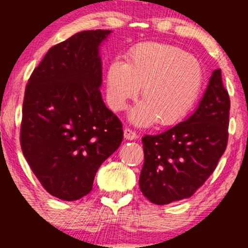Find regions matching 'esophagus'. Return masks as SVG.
<instances>
[{
    "instance_id": "obj_1",
    "label": "esophagus",
    "mask_w": 248,
    "mask_h": 248,
    "mask_svg": "<svg viewBox=\"0 0 248 248\" xmlns=\"http://www.w3.org/2000/svg\"><path fill=\"white\" fill-rule=\"evenodd\" d=\"M124 135L126 140H136L138 139V134L135 130H132L130 128H124Z\"/></svg>"
}]
</instances>
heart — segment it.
<instances>
[{
	"instance_id": "heart-1",
	"label": "heart",
	"mask_w": 248,
	"mask_h": 248,
	"mask_svg": "<svg viewBox=\"0 0 248 248\" xmlns=\"http://www.w3.org/2000/svg\"><path fill=\"white\" fill-rule=\"evenodd\" d=\"M204 70L196 57L175 45L142 43L128 53V61H114L107 72V99L120 110L135 98L140 87L143 101L130 112L139 126L157 121L163 126L183 120L198 99Z\"/></svg>"
}]
</instances>
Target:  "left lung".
I'll return each mask as SVG.
<instances>
[{
    "instance_id": "8db88e82",
    "label": "left lung",
    "mask_w": 248,
    "mask_h": 248,
    "mask_svg": "<svg viewBox=\"0 0 248 248\" xmlns=\"http://www.w3.org/2000/svg\"><path fill=\"white\" fill-rule=\"evenodd\" d=\"M230 96L215 70L195 113L166 132L142 138L140 189L157 205L189 198L215 171L229 141Z\"/></svg>"
}]
</instances>
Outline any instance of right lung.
Wrapping results in <instances>:
<instances>
[{"instance_id": "obj_1", "label": "right lung", "mask_w": 248, "mask_h": 248, "mask_svg": "<svg viewBox=\"0 0 248 248\" xmlns=\"http://www.w3.org/2000/svg\"><path fill=\"white\" fill-rule=\"evenodd\" d=\"M110 32L81 31L52 46L25 87L22 152L43 187L62 201L91 192L99 167L124 139L99 88V45Z\"/></svg>"}]
</instances>
